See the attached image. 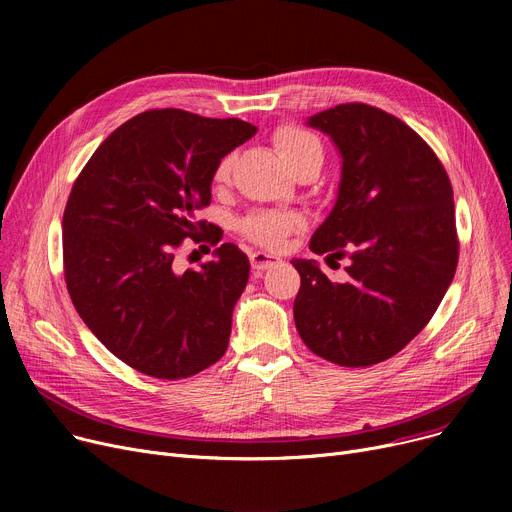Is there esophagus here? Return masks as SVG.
<instances>
[{
	"instance_id": "1",
	"label": "esophagus",
	"mask_w": 512,
	"mask_h": 512,
	"mask_svg": "<svg viewBox=\"0 0 512 512\" xmlns=\"http://www.w3.org/2000/svg\"><path fill=\"white\" fill-rule=\"evenodd\" d=\"M280 261V257L276 255H270V253H263V251H257V253H251V265L255 272H263L267 270V267H272Z\"/></svg>"
}]
</instances>
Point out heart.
Here are the masks:
<instances>
[{
    "instance_id": "b5f03b06",
    "label": "heart",
    "mask_w": 512,
    "mask_h": 512,
    "mask_svg": "<svg viewBox=\"0 0 512 512\" xmlns=\"http://www.w3.org/2000/svg\"><path fill=\"white\" fill-rule=\"evenodd\" d=\"M272 143L280 157L286 161L290 168L299 164L301 159L307 155L321 151L317 139L313 134L301 126L282 124L274 130ZM232 155H226L218 161V166L213 170V184L215 186H226L232 176ZM305 226V220L301 213L294 211H280V209H263L249 213L245 220L240 222V232L245 238H249L255 245L267 247V249H278L282 247L286 238Z\"/></svg>"
}]
</instances>
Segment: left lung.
I'll list each match as a JSON object with an SVG mask.
<instances>
[{
    "mask_svg": "<svg viewBox=\"0 0 512 512\" xmlns=\"http://www.w3.org/2000/svg\"><path fill=\"white\" fill-rule=\"evenodd\" d=\"M309 126L330 134L342 155L336 205L309 249L348 255L351 265L338 284L315 261H292L301 274L294 324L317 357L369 367L429 324L454 278L452 186L434 149L380 107L342 103L311 116Z\"/></svg>",
    "mask_w": 512,
    "mask_h": 512,
    "instance_id": "8db88e82",
    "label": "left lung"
}]
</instances>
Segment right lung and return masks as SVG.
<instances>
[{"instance_id": "add662e5", "label": "right lung", "mask_w": 512, "mask_h": 512, "mask_svg": "<svg viewBox=\"0 0 512 512\" xmlns=\"http://www.w3.org/2000/svg\"><path fill=\"white\" fill-rule=\"evenodd\" d=\"M257 128L176 107L130 118L74 180L64 220V278L97 340L157 380H182L220 361L249 259L232 242L201 270L176 272L184 238L218 245L197 209L211 203L218 161Z\"/></svg>"}]
</instances>
